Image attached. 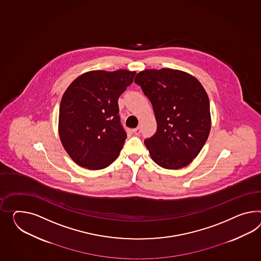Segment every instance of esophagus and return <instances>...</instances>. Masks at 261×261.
Segmentation results:
<instances>
[{
	"mask_svg": "<svg viewBox=\"0 0 261 261\" xmlns=\"http://www.w3.org/2000/svg\"><path fill=\"white\" fill-rule=\"evenodd\" d=\"M133 133H134L135 135H139L141 133V128L139 127H135L133 129Z\"/></svg>",
	"mask_w": 261,
	"mask_h": 261,
	"instance_id": "obj_1",
	"label": "esophagus"
}]
</instances>
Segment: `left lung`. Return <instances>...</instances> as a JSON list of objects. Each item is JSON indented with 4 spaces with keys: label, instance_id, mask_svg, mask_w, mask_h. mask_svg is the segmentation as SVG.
Listing matches in <instances>:
<instances>
[{
    "label": "left lung",
    "instance_id": "obj_1",
    "mask_svg": "<svg viewBox=\"0 0 261 261\" xmlns=\"http://www.w3.org/2000/svg\"><path fill=\"white\" fill-rule=\"evenodd\" d=\"M153 108L157 130L145 140L151 159L167 169L187 167L200 153L211 129L207 94L187 72L163 68L136 74Z\"/></svg>",
    "mask_w": 261,
    "mask_h": 261
}]
</instances>
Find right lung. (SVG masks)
Returning a JSON list of instances; mask_svg holds the SVG:
<instances>
[{
  "instance_id": "right-lung-1",
  "label": "right lung",
  "mask_w": 261,
  "mask_h": 261,
  "mask_svg": "<svg viewBox=\"0 0 261 261\" xmlns=\"http://www.w3.org/2000/svg\"><path fill=\"white\" fill-rule=\"evenodd\" d=\"M135 74L125 69L94 70L68 86L60 102L59 134L76 165L98 170L119 156L127 134L120 124L118 98Z\"/></svg>"
}]
</instances>
